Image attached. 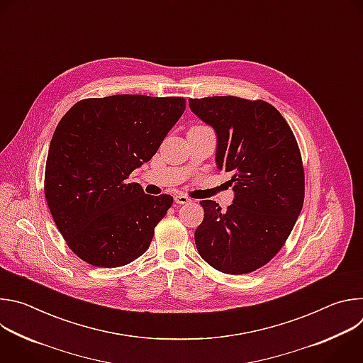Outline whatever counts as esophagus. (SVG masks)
I'll return each instance as SVG.
<instances>
[{
  "instance_id": "obj_1",
  "label": "esophagus",
  "mask_w": 363,
  "mask_h": 363,
  "mask_svg": "<svg viewBox=\"0 0 363 363\" xmlns=\"http://www.w3.org/2000/svg\"><path fill=\"white\" fill-rule=\"evenodd\" d=\"M174 201H175L177 203H188L191 199H189L186 195L177 194V195H174Z\"/></svg>"
}]
</instances>
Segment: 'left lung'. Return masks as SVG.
I'll return each instance as SVG.
<instances>
[{
  "instance_id": "obj_1",
  "label": "left lung",
  "mask_w": 363,
  "mask_h": 363,
  "mask_svg": "<svg viewBox=\"0 0 363 363\" xmlns=\"http://www.w3.org/2000/svg\"><path fill=\"white\" fill-rule=\"evenodd\" d=\"M189 109L217 135L216 164L231 174L234 201L224 211L199 201L203 220L195 245L227 274L260 269L279 252L303 208L304 172L294 135L263 100L235 96L189 99Z\"/></svg>"
}]
</instances>
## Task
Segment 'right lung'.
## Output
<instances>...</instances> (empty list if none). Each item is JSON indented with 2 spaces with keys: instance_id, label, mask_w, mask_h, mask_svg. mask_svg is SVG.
I'll use <instances>...</instances> for the list:
<instances>
[{
  "instance_id": "1",
  "label": "right lung",
  "mask_w": 363,
  "mask_h": 363,
  "mask_svg": "<svg viewBox=\"0 0 363 363\" xmlns=\"http://www.w3.org/2000/svg\"><path fill=\"white\" fill-rule=\"evenodd\" d=\"M185 111L182 97L115 94L82 100L51 138L44 192L72 251L96 267H121L149 247L172 205L130 172L150 161Z\"/></svg>"
}]
</instances>
